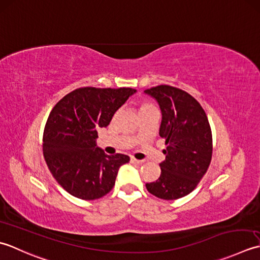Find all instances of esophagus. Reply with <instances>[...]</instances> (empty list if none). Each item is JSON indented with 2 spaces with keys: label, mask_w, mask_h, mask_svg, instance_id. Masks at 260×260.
Instances as JSON below:
<instances>
[{
  "label": "esophagus",
  "mask_w": 260,
  "mask_h": 260,
  "mask_svg": "<svg viewBox=\"0 0 260 260\" xmlns=\"http://www.w3.org/2000/svg\"><path fill=\"white\" fill-rule=\"evenodd\" d=\"M130 161L132 162V164H138V165H141L142 162H144V160H139V159H136V158H134V157H131L130 158Z\"/></svg>",
  "instance_id": "1"
}]
</instances>
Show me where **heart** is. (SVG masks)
<instances>
[{
	"label": "heart",
	"instance_id": "obj_1",
	"mask_svg": "<svg viewBox=\"0 0 260 260\" xmlns=\"http://www.w3.org/2000/svg\"><path fill=\"white\" fill-rule=\"evenodd\" d=\"M150 109H156V108H155V105L150 102H148V101H142V102L140 103V107H139L140 112H142V111H146V110H150Z\"/></svg>",
	"mask_w": 260,
	"mask_h": 260
}]
</instances>
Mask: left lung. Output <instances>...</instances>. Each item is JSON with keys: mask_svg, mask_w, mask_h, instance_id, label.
Segmentation results:
<instances>
[{"mask_svg": "<svg viewBox=\"0 0 260 260\" xmlns=\"http://www.w3.org/2000/svg\"><path fill=\"white\" fill-rule=\"evenodd\" d=\"M145 92L159 104V135L166 145L160 176L146 187L162 200L184 198L198 186L210 166L213 146L208 116L198 101L181 88L158 85Z\"/></svg>", "mask_w": 260, "mask_h": 260, "instance_id": "obj_1", "label": "left lung"}]
</instances>
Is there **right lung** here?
I'll list each match as a JSON object with an SVG mask.
<instances>
[{"mask_svg": "<svg viewBox=\"0 0 260 260\" xmlns=\"http://www.w3.org/2000/svg\"><path fill=\"white\" fill-rule=\"evenodd\" d=\"M136 89L81 87L63 96L47 119L44 157L52 176L73 197L96 200L113 188L122 153L107 155L95 145L98 129L108 126Z\"/></svg>", "mask_w": 260, "mask_h": 260, "instance_id": "obj_1", "label": "right lung"}]
</instances>
